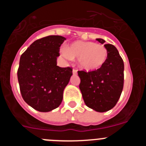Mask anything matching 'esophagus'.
Returning a JSON list of instances; mask_svg holds the SVG:
<instances>
[{
	"mask_svg": "<svg viewBox=\"0 0 146 146\" xmlns=\"http://www.w3.org/2000/svg\"><path fill=\"white\" fill-rule=\"evenodd\" d=\"M77 71L75 69H73V70H72V73H73V74H77Z\"/></svg>",
	"mask_w": 146,
	"mask_h": 146,
	"instance_id": "1",
	"label": "esophagus"
}]
</instances>
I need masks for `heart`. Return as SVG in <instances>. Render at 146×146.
<instances>
[{
  "mask_svg": "<svg viewBox=\"0 0 146 146\" xmlns=\"http://www.w3.org/2000/svg\"><path fill=\"white\" fill-rule=\"evenodd\" d=\"M61 53L67 59H78L82 69L95 71L104 66L108 59V50L104 46L91 42L77 41L68 48L63 49Z\"/></svg>",
  "mask_w": 146,
  "mask_h": 146,
  "instance_id": "obj_1",
  "label": "heart"
}]
</instances>
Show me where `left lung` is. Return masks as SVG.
<instances>
[{
	"label": "left lung",
	"instance_id": "obj_1",
	"mask_svg": "<svg viewBox=\"0 0 146 146\" xmlns=\"http://www.w3.org/2000/svg\"><path fill=\"white\" fill-rule=\"evenodd\" d=\"M101 44L102 38H96ZM104 47L108 52V59L102 68L86 72L78 71L80 78L79 88L85 104L88 108L103 113L111 110L118 102L123 87V65L116 47L107 44Z\"/></svg>",
	"mask_w": 146,
	"mask_h": 146
}]
</instances>
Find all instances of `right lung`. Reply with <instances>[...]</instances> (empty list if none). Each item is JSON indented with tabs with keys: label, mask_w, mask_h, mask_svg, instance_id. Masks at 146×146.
Wrapping results in <instances>:
<instances>
[{
	"label": "right lung",
	"mask_w": 146,
	"mask_h": 146,
	"mask_svg": "<svg viewBox=\"0 0 146 146\" xmlns=\"http://www.w3.org/2000/svg\"><path fill=\"white\" fill-rule=\"evenodd\" d=\"M65 37L48 36L37 39L22 54L17 70L24 101L39 112L57 108L69 83L72 69L57 66L60 47Z\"/></svg>",
	"instance_id": "right-lung-1"
}]
</instances>
